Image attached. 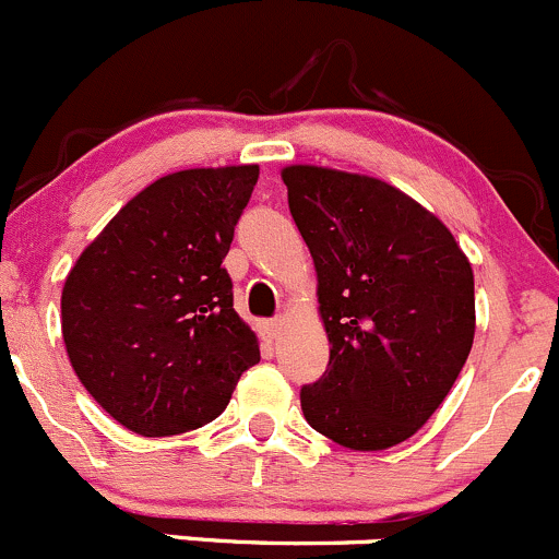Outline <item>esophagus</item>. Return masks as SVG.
<instances>
[{
    "mask_svg": "<svg viewBox=\"0 0 559 559\" xmlns=\"http://www.w3.org/2000/svg\"><path fill=\"white\" fill-rule=\"evenodd\" d=\"M259 332H262V337H267V341H275L281 332V319H267L259 324Z\"/></svg>",
    "mask_w": 559,
    "mask_h": 559,
    "instance_id": "1",
    "label": "esophagus"
}]
</instances>
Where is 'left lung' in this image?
Segmentation results:
<instances>
[{
  "label": "left lung",
  "instance_id": "8db88e82",
  "mask_svg": "<svg viewBox=\"0 0 559 559\" xmlns=\"http://www.w3.org/2000/svg\"><path fill=\"white\" fill-rule=\"evenodd\" d=\"M281 178L311 248L332 346L324 376L300 389L302 414L359 452L403 443L471 354V262L430 211L384 180L308 165Z\"/></svg>",
  "mask_w": 559,
  "mask_h": 559
}]
</instances>
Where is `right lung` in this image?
<instances>
[{"instance_id":"obj_1","label":"right lung","mask_w":559,"mask_h":559,"mask_svg":"<svg viewBox=\"0 0 559 559\" xmlns=\"http://www.w3.org/2000/svg\"><path fill=\"white\" fill-rule=\"evenodd\" d=\"M257 178V165H240L154 180L67 275L61 332L72 368L138 436L213 421L259 362L222 267Z\"/></svg>"}]
</instances>
